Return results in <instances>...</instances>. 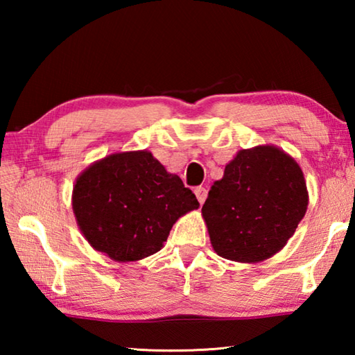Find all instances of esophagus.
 Wrapping results in <instances>:
<instances>
[{
  "label": "esophagus",
  "instance_id": "34e87169",
  "mask_svg": "<svg viewBox=\"0 0 355 355\" xmlns=\"http://www.w3.org/2000/svg\"><path fill=\"white\" fill-rule=\"evenodd\" d=\"M194 194L197 197V200L200 202V205H203V202L207 200V196H208V191L205 188H202V186H197L194 189Z\"/></svg>",
  "mask_w": 355,
  "mask_h": 355
}]
</instances>
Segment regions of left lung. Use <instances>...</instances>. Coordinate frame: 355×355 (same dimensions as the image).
I'll return each instance as SVG.
<instances>
[{"label":"left lung","instance_id":"left-lung-1","mask_svg":"<svg viewBox=\"0 0 355 355\" xmlns=\"http://www.w3.org/2000/svg\"><path fill=\"white\" fill-rule=\"evenodd\" d=\"M309 205L304 173L274 146L239 150L214 182L202 207L216 254L258 263L277 254Z\"/></svg>","mask_w":355,"mask_h":355}]
</instances>
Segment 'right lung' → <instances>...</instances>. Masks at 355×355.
<instances>
[{"mask_svg":"<svg viewBox=\"0 0 355 355\" xmlns=\"http://www.w3.org/2000/svg\"><path fill=\"white\" fill-rule=\"evenodd\" d=\"M71 205L89 244L127 263L161 250L177 219L199 208V202L178 175L139 150L89 166L76 178Z\"/></svg>","mask_w":355,"mask_h":355,"instance_id":"right-lung-1","label":"right lung"}]
</instances>
